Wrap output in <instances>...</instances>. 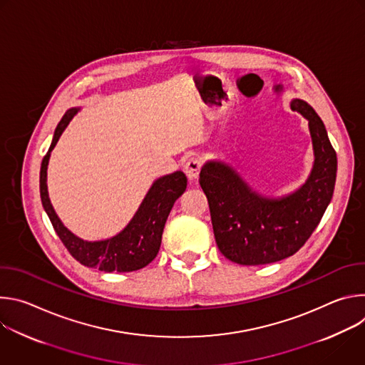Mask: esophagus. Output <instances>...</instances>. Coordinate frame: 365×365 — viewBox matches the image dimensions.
<instances>
[{
    "label": "esophagus",
    "instance_id": "obj_1",
    "mask_svg": "<svg viewBox=\"0 0 365 365\" xmlns=\"http://www.w3.org/2000/svg\"><path fill=\"white\" fill-rule=\"evenodd\" d=\"M200 169H202V160L199 158H190L185 165V173L190 180L197 179Z\"/></svg>",
    "mask_w": 365,
    "mask_h": 365
}]
</instances>
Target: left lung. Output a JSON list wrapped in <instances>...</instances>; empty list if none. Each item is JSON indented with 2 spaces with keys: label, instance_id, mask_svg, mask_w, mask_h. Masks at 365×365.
<instances>
[{
  "label": "left lung",
  "instance_id": "left-lung-1",
  "mask_svg": "<svg viewBox=\"0 0 365 365\" xmlns=\"http://www.w3.org/2000/svg\"><path fill=\"white\" fill-rule=\"evenodd\" d=\"M292 110L309 121L315 151L314 169L294 193L282 199L259 196L231 168L217 162L200 170L217 245L237 264H269L293 255L315 231L332 199L338 162L327 128L304 101H292Z\"/></svg>",
  "mask_w": 365,
  "mask_h": 365
}]
</instances>
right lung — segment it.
Returning <instances> with one entry per match:
<instances>
[{
    "instance_id": "right-lung-1",
    "label": "right lung",
    "mask_w": 365,
    "mask_h": 365,
    "mask_svg": "<svg viewBox=\"0 0 365 365\" xmlns=\"http://www.w3.org/2000/svg\"><path fill=\"white\" fill-rule=\"evenodd\" d=\"M76 113L78 110L72 108L62 117L55 130L53 141L41 162L40 197L44 211L63 245L81 264L107 273L140 270L150 264L158 255L166 220L176 199L186 190L187 179L183 172H175L155 180L131 222L115 237L95 242H88L75 237L66 227H63L50 203L46 176L50 151L53 150L61 134Z\"/></svg>"
}]
</instances>
